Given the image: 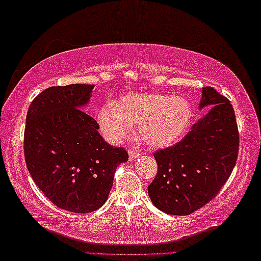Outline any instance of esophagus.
Returning a JSON list of instances; mask_svg holds the SVG:
<instances>
[{
    "label": "esophagus",
    "mask_w": 261,
    "mask_h": 261,
    "mask_svg": "<svg viewBox=\"0 0 261 261\" xmlns=\"http://www.w3.org/2000/svg\"><path fill=\"white\" fill-rule=\"evenodd\" d=\"M128 154H129V159L133 160V159H137L138 156L140 155V153L135 151V149H129V151H128Z\"/></svg>",
    "instance_id": "esophagus-1"
}]
</instances>
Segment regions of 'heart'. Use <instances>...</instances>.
Returning <instances> with one entry per match:
<instances>
[{
  "label": "heart",
  "mask_w": 261,
  "mask_h": 261,
  "mask_svg": "<svg viewBox=\"0 0 261 261\" xmlns=\"http://www.w3.org/2000/svg\"><path fill=\"white\" fill-rule=\"evenodd\" d=\"M192 119L190 102L180 96L135 92L98 110L97 121L107 140L121 142L137 124L139 140L151 148H165L183 138Z\"/></svg>",
  "instance_id": "obj_1"
}]
</instances>
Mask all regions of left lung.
Returning <instances> with one entry per match:
<instances>
[{
  "instance_id": "8db88e82",
  "label": "left lung",
  "mask_w": 261,
  "mask_h": 261,
  "mask_svg": "<svg viewBox=\"0 0 261 261\" xmlns=\"http://www.w3.org/2000/svg\"><path fill=\"white\" fill-rule=\"evenodd\" d=\"M209 112L176 145L154 153L158 173L148 185L153 204L170 215H190L219 194L239 153V130L229 99L202 89L199 108Z\"/></svg>"
}]
</instances>
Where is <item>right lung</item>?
<instances>
[{
  "label": "right lung",
  "instance_id": "add662e5",
  "mask_svg": "<svg viewBox=\"0 0 261 261\" xmlns=\"http://www.w3.org/2000/svg\"><path fill=\"white\" fill-rule=\"evenodd\" d=\"M92 89L47 88L32 101L24 128V160L37 187L58 208L77 214L105 204L117 166L128 160L126 149L107 144L82 110Z\"/></svg>",
  "mask_w": 261,
  "mask_h": 261
}]
</instances>
